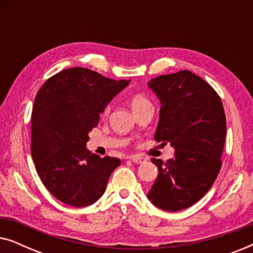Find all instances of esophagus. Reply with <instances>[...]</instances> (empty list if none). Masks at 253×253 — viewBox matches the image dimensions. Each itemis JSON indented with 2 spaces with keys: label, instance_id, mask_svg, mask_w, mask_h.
I'll list each match as a JSON object with an SVG mask.
<instances>
[{
  "label": "esophagus",
  "instance_id": "1",
  "mask_svg": "<svg viewBox=\"0 0 253 253\" xmlns=\"http://www.w3.org/2000/svg\"><path fill=\"white\" fill-rule=\"evenodd\" d=\"M129 159L132 162H134V164H144V162H146L147 159L141 157V155H131V157H129Z\"/></svg>",
  "mask_w": 253,
  "mask_h": 253
}]
</instances>
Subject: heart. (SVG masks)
Wrapping results in <instances>:
<instances>
[{
	"mask_svg": "<svg viewBox=\"0 0 253 253\" xmlns=\"http://www.w3.org/2000/svg\"><path fill=\"white\" fill-rule=\"evenodd\" d=\"M130 103H131V108H132V110L137 109V108H140V107H143V106L151 105L150 100H148L145 95H141V94L133 95L130 100ZM109 110H110L109 107H106L105 112H103V115H105V116L108 115Z\"/></svg>",
	"mask_w": 253,
	"mask_h": 253,
	"instance_id": "obj_1",
	"label": "heart"
}]
</instances>
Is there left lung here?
<instances>
[{
    "instance_id": "8db88e82",
    "label": "left lung",
    "mask_w": 253,
    "mask_h": 253,
    "mask_svg": "<svg viewBox=\"0 0 253 253\" xmlns=\"http://www.w3.org/2000/svg\"><path fill=\"white\" fill-rule=\"evenodd\" d=\"M148 87L160 100L154 139L170 143L175 157L152 159L159 174L147 198L159 209L176 212L205 196L219 174L226 115L220 96L189 70L151 79Z\"/></svg>"
}]
</instances>
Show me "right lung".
<instances>
[{"mask_svg": "<svg viewBox=\"0 0 253 253\" xmlns=\"http://www.w3.org/2000/svg\"><path fill=\"white\" fill-rule=\"evenodd\" d=\"M130 81H114L86 68H70L47 79L34 100L31 153L38 175L55 198L67 205L94 204L105 192L117 158H100L87 148L114 96Z\"/></svg>", "mask_w": 253, "mask_h": 253, "instance_id": "obj_1", "label": "right lung"}]
</instances>
